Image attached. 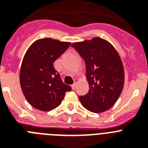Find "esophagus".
<instances>
[{"instance_id": "1", "label": "esophagus", "mask_w": 148, "mask_h": 148, "mask_svg": "<svg viewBox=\"0 0 148 148\" xmlns=\"http://www.w3.org/2000/svg\"><path fill=\"white\" fill-rule=\"evenodd\" d=\"M72 89H73V90H75V88H76V84H75V83H74V84H73V85H72Z\"/></svg>"}]
</instances>
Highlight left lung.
<instances>
[{
	"mask_svg": "<svg viewBox=\"0 0 148 148\" xmlns=\"http://www.w3.org/2000/svg\"><path fill=\"white\" fill-rule=\"evenodd\" d=\"M71 46L86 66L89 91L79 96L82 105L93 113L107 111L115 104L124 85V67L119 53L109 41L99 37L75 42Z\"/></svg>",
	"mask_w": 148,
	"mask_h": 148,
	"instance_id": "1",
	"label": "left lung"
}]
</instances>
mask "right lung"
<instances>
[{
    "label": "right lung",
    "instance_id": "obj_1",
    "mask_svg": "<svg viewBox=\"0 0 148 148\" xmlns=\"http://www.w3.org/2000/svg\"><path fill=\"white\" fill-rule=\"evenodd\" d=\"M51 38L38 39L27 50L20 68L22 91L30 104L41 111H50L61 103L71 87L62 82L54 69V61L69 47Z\"/></svg>",
    "mask_w": 148,
    "mask_h": 148
}]
</instances>
